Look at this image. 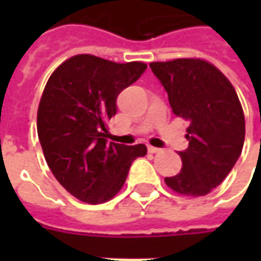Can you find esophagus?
Listing matches in <instances>:
<instances>
[{"instance_id": "obj_1", "label": "esophagus", "mask_w": 261, "mask_h": 261, "mask_svg": "<svg viewBox=\"0 0 261 261\" xmlns=\"http://www.w3.org/2000/svg\"><path fill=\"white\" fill-rule=\"evenodd\" d=\"M159 151H161V149H159V148L152 147V145H148V152H151V153H156V152H159Z\"/></svg>"}]
</instances>
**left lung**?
Masks as SVG:
<instances>
[{
	"mask_svg": "<svg viewBox=\"0 0 261 261\" xmlns=\"http://www.w3.org/2000/svg\"><path fill=\"white\" fill-rule=\"evenodd\" d=\"M168 92L173 113L190 121L181 170L165 177L173 192L205 196L229 175L245 142V116L233 86L217 67L200 59L151 63Z\"/></svg>",
	"mask_w": 261,
	"mask_h": 261,
	"instance_id": "8db88e82",
	"label": "left lung"
}]
</instances>
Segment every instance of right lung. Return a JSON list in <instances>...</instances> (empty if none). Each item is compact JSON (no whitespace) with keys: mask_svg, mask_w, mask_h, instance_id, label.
Listing matches in <instances>:
<instances>
[{"mask_svg":"<svg viewBox=\"0 0 261 261\" xmlns=\"http://www.w3.org/2000/svg\"><path fill=\"white\" fill-rule=\"evenodd\" d=\"M147 69L140 61L119 64L91 54L74 56L54 71L37 110V136L54 177L78 200L100 204L123 187L144 144L106 140V121L120 92Z\"/></svg>","mask_w":261,"mask_h":261,"instance_id":"1","label":"right lung"}]
</instances>
